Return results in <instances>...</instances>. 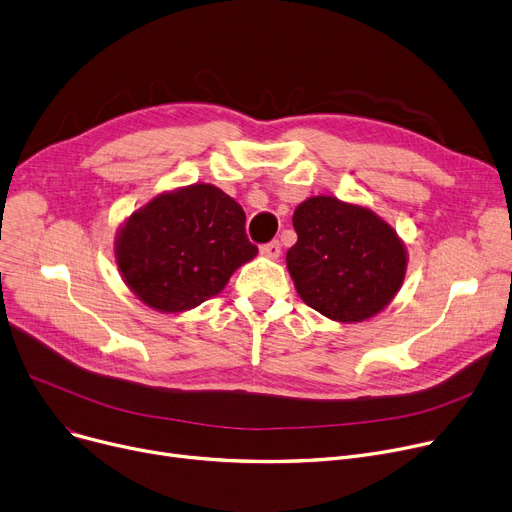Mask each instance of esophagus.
I'll use <instances>...</instances> for the list:
<instances>
[{
  "label": "esophagus",
  "instance_id": "obj_1",
  "mask_svg": "<svg viewBox=\"0 0 512 512\" xmlns=\"http://www.w3.org/2000/svg\"><path fill=\"white\" fill-rule=\"evenodd\" d=\"M260 254L262 256H266V258H279L281 256V244L277 242H268V244H264V246H260Z\"/></svg>",
  "mask_w": 512,
  "mask_h": 512
}]
</instances>
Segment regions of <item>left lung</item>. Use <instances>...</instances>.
Listing matches in <instances>:
<instances>
[{
  "label": "left lung",
  "instance_id": "1",
  "mask_svg": "<svg viewBox=\"0 0 512 512\" xmlns=\"http://www.w3.org/2000/svg\"><path fill=\"white\" fill-rule=\"evenodd\" d=\"M297 242L287 252L295 289L316 312L362 322L384 310L405 279L397 231L370 208L314 196L293 213Z\"/></svg>",
  "mask_w": 512,
  "mask_h": 512
}]
</instances>
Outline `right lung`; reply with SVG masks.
Listing matches in <instances>:
<instances>
[{"label":"right lung","instance_id":"right-lung-1","mask_svg":"<svg viewBox=\"0 0 512 512\" xmlns=\"http://www.w3.org/2000/svg\"><path fill=\"white\" fill-rule=\"evenodd\" d=\"M256 252L244 208L208 184L153 198L126 221L115 242L124 281L159 312L200 306Z\"/></svg>","mask_w":512,"mask_h":512}]
</instances>
